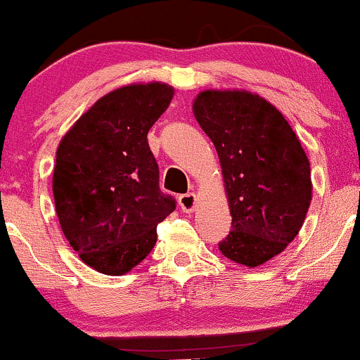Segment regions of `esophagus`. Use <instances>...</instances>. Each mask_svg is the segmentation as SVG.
Listing matches in <instances>:
<instances>
[{
	"instance_id": "esophagus-1",
	"label": "esophagus",
	"mask_w": 360,
	"mask_h": 360,
	"mask_svg": "<svg viewBox=\"0 0 360 360\" xmlns=\"http://www.w3.org/2000/svg\"><path fill=\"white\" fill-rule=\"evenodd\" d=\"M179 206L183 207V211H186V213H191V211L194 210V206H196V194L194 193L181 194Z\"/></svg>"
}]
</instances>
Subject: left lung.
<instances>
[{"label":"left lung","instance_id":"8db88e82","mask_svg":"<svg viewBox=\"0 0 360 360\" xmlns=\"http://www.w3.org/2000/svg\"><path fill=\"white\" fill-rule=\"evenodd\" d=\"M193 110L218 153L233 218L219 250L240 265L259 266L305 221L311 181L304 147L281 112L245 90H205Z\"/></svg>","mask_w":360,"mask_h":360}]
</instances>
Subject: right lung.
Instances as JSON below:
<instances>
[{"instance_id": "obj_1", "label": "right lung", "mask_w": 360, "mask_h": 360, "mask_svg": "<svg viewBox=\"0 0 360 360\" xmlns=\"http://www.w3.org/2000/svg\"><path fill=\"white\" fill-rule=\"evenodd\" d=\"M166 84L103 95L65 134L53 169L56 216L85 265L119 276L144 259L158 224L176 210L159 188L147 132L172 101Z\"/></svg>"}]
</instances>
